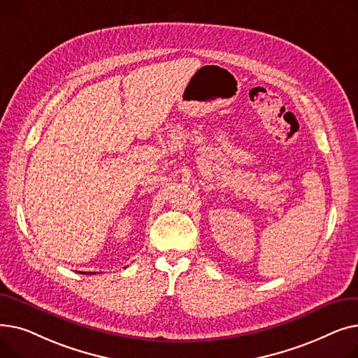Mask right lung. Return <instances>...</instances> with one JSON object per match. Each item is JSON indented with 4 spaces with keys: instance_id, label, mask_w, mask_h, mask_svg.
<instances>
[{
    "instance_id": "right-lung-1",
    "label": "right lung",
    "mask_w": 358,
    "mask_h": 358,
    "mask_svg": "<svg viewBox=\"0 0 358 358\" xmlns=\"http://www.w3.org/2000/svg\"><path fill=\"white\" fill-rule=\"evenodd\" d=\"M84 274H87V273H84ZM88 274H96V273H88Z\"/></svg>"
}]
</instances>
